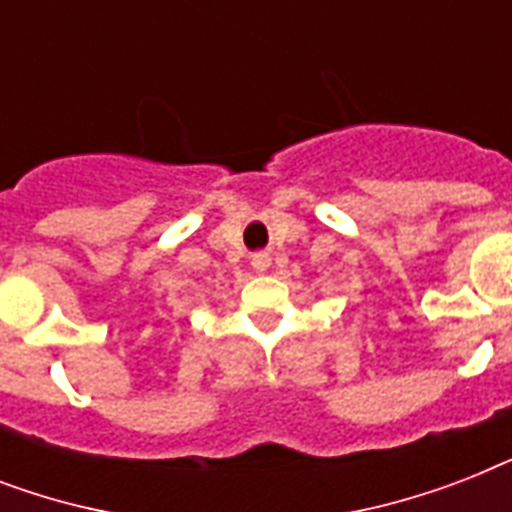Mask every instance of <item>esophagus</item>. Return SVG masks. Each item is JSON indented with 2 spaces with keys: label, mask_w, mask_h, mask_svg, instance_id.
<instances>
[{
  "label": "esophagus",
  "mask_w": 512,
  "mask_h": 512,
  "mask_svg": "<svg viewBox=\"0 0 512 512\" xmlns=\"http://www.w3.org/2000/svg\"><path fill=\"white\" fill-rule=\"evenodd\" d=\"M268 265H271V257L265 255V252H257V255H252V268H255L257 273H263Z\"/></svg>",
  "instance_id": "1"
}]
</instances>
